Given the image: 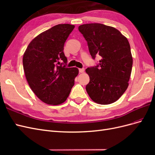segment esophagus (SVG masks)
Wrapping results in <instances>:
<instances>
[{
  "label": "esophagus",
  "instance_id": "1",
  "mask_svg": "<svg viewBox=\"0 0 155 155\" xmlns=\"http://www.w3.org/2000/svg\"><path fill=\"white\" fill-rule=\"evenodd\" d=\"M79 71L80 73H83L84 71H85V68H79Z\"/></svg>",
  "mask_w": 155,
  "mask_h": 155
}]
</instances>
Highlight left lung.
<instances>
[{
    "instance_id": "obj_1",
    "label": "left lung",
    "mask_w": 155,
    "mask_h": 155,
    "mask_svg": "<svg viewBox=\"0 0 155 155\" xmlns=\"http://www.w3.org/2000/svg\"><path fill=\"white\" fill-rule=\"evenodd\" d=\"M78 29L92 59L98 55L101 58L96 66L85 70L90 78L86 86L88 94L98 104H112L129 85L133 67L129 41L114 28L99 23L82 25Z\"/></svg>"
}]
</instances>
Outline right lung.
<instances>
[{
  "mask_svg": "<svg viewBox=\"0 0 155 155\" xmlns=\"http://www.w3.org/2000/svg\"><path fill=\"white\" fill-rule=\"evenodd\" d=\"M75 26L61 24L33 39L23 55L26 80L38 98L48 105L66 101L79 70L68 68L64 45Z\"/></svg>",
  "mask_w": 155,
  "mask_h": 155,
  "instance_id": "right-lung-1",
  "label": "right lung"
}]
</instances>
